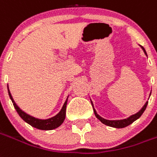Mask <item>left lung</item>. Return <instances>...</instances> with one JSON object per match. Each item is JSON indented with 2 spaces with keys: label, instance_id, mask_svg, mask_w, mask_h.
<instances>
[{
  "label": "left lung",
  "instance_id": "1",
  "mask_svg": "<svg viewBox=\"0 0 157 157\" xmlns=\"http://www.w3.org/2000/svg\"><path fill=\"white\" fill-rule=\"evenodd\" d=\"M141 48H142V49L144 50V52L145 53V55L147 56V53H146V52H145L144 48L143 47H141ZM151 94H150V95H151ZM91 103H92L93 108H94V104H93V102L91 101ZM147 105H148V101L144 104V105L142 107V109H140L139 112H137L136 114H134V115L130 116V117H128V118H126V119H122V120H106V119L103 118V117H101L100 116H98L94 108V114H95V117H97L98 119L102 123H104V124L106 125V126H109V127H112V128H126V127H128V126H129L130 124H132L134 121H136L137 119H139V118L142 116V114H143L144 111L145 110V109H146Z\"/></svg>",
  "mask_w": 157,
  "mask_h": 157
}]
</instances>
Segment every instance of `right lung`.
Listing matches in <instances>:
<instances>
[{"mask_svg":"<svg viewBox=\"0 0 157 157\" xmlns=\"http://www.w3.org/2000/svg\"><path fill=\"white\" fill-rule=\"evenodd\" d=\"M7 89H8V94H9L10 98L13 102L14 108L17 110V114L19 115V117H21L23 120L25 121V122H27L30 126H32L37 129H40V130H52V129L59 128L60 125L63 122V121L65 119V114H66V105H67L68 98L66 101L64 102L61 110L56 116L51 117V118H48V119H38V118L29 116L28 114H26L25 111H23L14 102L13 98L12 97V94L10 93L8 86H7Z\"/></svg>","mask_w":157,"mask_h":157,"instance_id":"1","label":"right lung"}]
</instances>
